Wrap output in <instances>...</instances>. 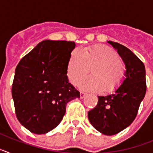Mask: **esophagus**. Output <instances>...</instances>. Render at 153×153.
Segmentation results:
<instances>
[{"label":"esophagus","instance_id":"obj_1","mask_svg":"<svg viewBox=\"0 0 153 153\" xmlns=\"http://www.w3.org/2000/svg\"><path fill=\"white\" fill-rule=\"evenodd\" d=\"M86 95V93H84V92H80V98L81 99H83L84 98L85 96Z\"/></svg>","mask_w":153,"mask_h":153}]
</instances>
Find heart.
<instances>
[{
	"mask_svg": "<svg viewBox=\"0 0 153 153\" xmlns=\"http://www.w3.org/2000/svg\"><path fill=\"white\" fill-rule=\"evenodd\" d=\"M90 69L92 75L79 83L87 90L112 92L123 83L126 75V65L118 53L106 45L87 47L80 53H71L67 67L71 83L77 84L87 75Z\"/></svg>",
	"mask_w": 153,
	"mask_h": 153,
	"instance_id": "obj_1",
	"label": "heart"
}]
</instances>
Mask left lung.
Instances as JSON below:
<instances>
[{
    "mask_svg": "<svg viewBox=\"0 0 153 153\" xmlns=\"http://www.w3.org/2000/svg\"><path fill=\"white\" fill-rule=\"evenodd\" d=\"M122 57L126 77L113 94L98 97L96 107L88 112L90 123L106 136L119 133L129 126L137 115L146 92V69L143 62L129 49L117 42L108 41Z\"/></svg>",
    "mask_w": 153,
    "mask_h": 153,
    "instance_id": "1",
    "label": "left lung"
}]
</instances>
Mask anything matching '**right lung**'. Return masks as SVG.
Listing matches in <instances>:
<instances>
[{"mask_svg":"<svg viewBox=\"0 0 153 153\" xmlns=\"http://www.w3.org/2000/svg\"><path fill=\"white\" fill-rule=\"evenodd\" d=\"M75 43L44 40L17 64L12 97L17 120L35 134H45L59 125L68 102L79 98L69 83L67 67Z\"/></svg>","mask_w":153,"mask_h":153,"instance_id":"add662e5","label":"right lung"}]
</instances>
